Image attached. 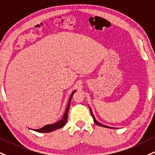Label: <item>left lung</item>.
Listing matches in <instances>:
<instances>
[{
  "label": "left lung",
  "mask_w": 155,
  "mask_h": 155,
  "mask_svg": "<svg viewBox=\"0 0 155 155\" xmlns=\"http://www.w3.org/2000/svg\"><path fill=\"white\" fill-rule=\"evenodd\" d=\"M91 115H92L93 118V121H94V122H95V124H97V125L100 126V127H106V128H109V129H110V127H107V126H105V125H104V124H100V123H99V122L97 121H96V119H95V117H94V116H93V114L92 111H91ZM111 129H114V128H111Z\"/></svg>",
  "instance_id": "8db88e82"
}]
</instances>
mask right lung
I'll list each match as a JSON object with an SVG mask.
<instances>
[{
	"label": "right lung",
	"mask_w": 155,
	"mask_h": 155,
	"mask_svg": "<svg viewBox=\"0 0 155 155\" xmlns=\"http://www.w3.org/2000/svg\"><path fill=\"white\" fill-rule=\"evenodd\" d=\"M74 92H75V91L72 92L71 96H70V100H69L68 107H67L65 112H64V116H63L62 118L60 120V121L57 122V123H55V124H49V125H46V126H45V127L41 128V129H33V130L35 131H37V132L47 133V132H51V131H53L56 130V129H60V128L64 127V126L65 125L67 121H68V115L69 108H70V102H71V99H72V95L74 94Z\"/></svg>",
	"instance_id": "1"
}]
</instances>
